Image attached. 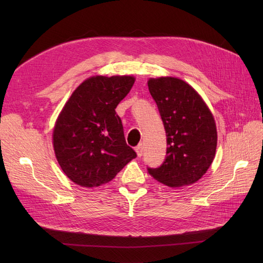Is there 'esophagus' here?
Here are the masks:
<instances>
[{"label": "esophagus", "instance_id": "esophagus-1", "mask_svg": "<svg viewBox=\"0 0 263 263\" xmlns=\"http://www.w3.org/2000/svg\"><path fill=\"white\" fill-rule=\"evenodd\" d=\"M142 149H144V147H142V144H139L136 148H135V150H136V153H137V156H138V157H141V156H142Z\"/></svg>", "mask_w": 263, "mask_h": 263}]
</instances>
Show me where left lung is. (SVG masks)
Instances as JSON below:
<instances>
[{
  "label": "left lung",
  "instance_id": "left-lung-1",
  "mask_svg": "<svg viewBox=\"0 0 263 263\" xmlns=\"http://www.w3.org/2000/svg\"><path fill=\"white\" fill-rule=\"evenodd\" d=\"M148 86L162 119L168 147L163 163L147 170L171 187L192 184L209 170L215 157L214 117L198 93L180 79H150Z\"/></svg>",
  "mask_w": 263,
  "mask_h": 263
}]
</instances>
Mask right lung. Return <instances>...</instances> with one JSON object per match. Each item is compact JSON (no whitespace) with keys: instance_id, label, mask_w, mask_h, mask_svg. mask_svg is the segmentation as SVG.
<instances>
[{"instance_id":"right-lung-1","label":"right lung","mask_w":263,"mask_h":263,"mask_svg":"<svg viewBox=\"0 0 263 263\" xmlns=\"http://www.w3.org/2000/svg\"><path fill=\"white\" fill-rule=\"evenodd\" d=\"M135 82L133 77H92L77 87L53 129V148L66 176L77 184H104L137 157L126 144L115 108Z\"/></svg>"}]
</instances>
